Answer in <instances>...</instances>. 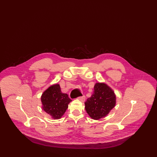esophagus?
Returning <instances> with one entry per match:
<instances>
[{
	"mask_svg": "<svg viewBox=\"0 0 157 157\" xmlns=\"http://www.w3.org/2000/svg\"><path fill=\"white\" fill-rule=\"evenodd\" d=\"M78 99L80 100L81 102H84L85 101V100H86V97H85L84 96H81V97H79V98H78Z\"/></svg>",
	"mask_w": 157,
	"mask_h": 157,
	"instance_id": "esophagus-1",
	"label": "esophagus"
}]
</instances>
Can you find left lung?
Listing matches in <instances>:
<instances>
[{
    "label": "left lung",
    "instance_id": "obj_1",
    "mask_svg": "<svg viewBox=\"0 0 157 157\" xmlns=\"http://www.w3.org/2000/svg\"><path fill=\"white\" fill-rule=\"evenodd\" d=\"M86 113L94 120H99L109 114L116 104V95L104 82H96L94 93L85 102Z\"/></svg>",
    "mask_w": 157,
    "mask_h": 157
}]
</instances>
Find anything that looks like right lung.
Returning a JSON list of instances; mask_svg holds the SVG:
<instances>
[{
  "label": "right lung",
  "instance_id": "obj_1",
  "mask_svg": "<svg viewBox=\"0 0 157 157\" xmlns=\"http://www.w3.org/2000/svg\"><path fill=\"white\" fill-rule=\"evenodd\" d=\"M41 101L44 111L52 119H59L64 115L71 100L68 94L61 92L59 84H55L43 93Z\"/></svg>",
  "mask_w": 157,
  "mask_h": 157
}]
</instances>
